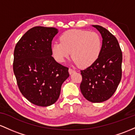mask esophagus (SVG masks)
Listing matches in <instances>:
<instances>
[{"mask_svg": "<svg viewBox=\"0 0 135 135\" xmlns=\"http://www.w3.org/2000/svg\"><path fill=\"white\" fill-rule=\"evenodd\" d=\"M75 71L74 70V69H71V68H69V74H72L73 73H74Z\"/></svg>", "mask_w": 135, "mask_h": 135, "instance_id": "obj_1", "label": "esophagus"}]
</instances>
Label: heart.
<instances>
[{
	"instance_id": "b5f03b06",
	"label": "heart",
	"mask_w": 135,
	"mask_h": 135,
	"mask_svg": "<svg viewBox=\"0 0 135 135\" xmlns=\"http://www.w3.org/2000/svg\"><path fill=\"white\" fill-rule=\"evenodd\" d=\"M60 41L51 46L53 55L57 61L63 62L71 55L74 62L81 68H87L96 61L101 54L102 41L94 32L71 29L61 34Z\"/></svg>"
}]
</instances>
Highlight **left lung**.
<instances>
[{"instance_id":"8db88e82","label":"left lung","mask_w":135,"mask_h":135,"mask_svg":"<svg viewBox=\"0 0 135 135\" xmlns=\"http://www.w3.org/2000/svg\"><path fill=\"white\" fill-rule=\"evenodd\" d=\"M100 32L102 48L99 57L91 66L81 70L80 90L92 103L108 100L117 90L122 78V54L116 37L100 25H92Z\"/></svg>"}]
</instances>
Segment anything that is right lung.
<instances>
[{
    "label": "right lung",
    "instance_id": "add662e5",
    "mask_svg": "<svg viewBox=\"0 0 135 135\" xmlns=\"http://www.w3.org/2000/svg\"><path fill=\"white\" fill-rule=\"evenodd\" d=\"M58 30L34 27L21 37L14 51L13 71L21 93L36 105L48 107L59 98L68 68L52 57L51 41Z\"/></svg>",
    "mask_w": 135,
    "mask_h": 135
}]
</instances>
